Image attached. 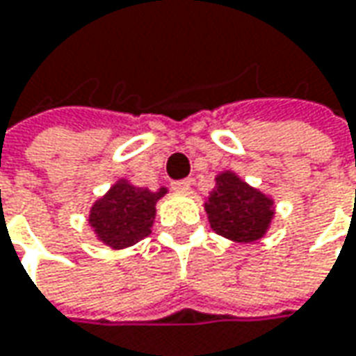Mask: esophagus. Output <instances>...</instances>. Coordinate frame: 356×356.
<instances>
[{
  "label": "esophagus",
  "instance_id": "obj_1",
  "mask_svg": "<svg viewBox=\"0 0 356 356\" xmlns=\"http://www.w3.org/2000/svg\"><path fill=\"white\" fill-rule=\"evenodd\" d=\"M171 189L181 191V193H187L191 189V181L189 179H183V181H173L171 183Z\"/></svg>",
  "mask_w": 356,
  "mask_h": 356
}]
</instances>
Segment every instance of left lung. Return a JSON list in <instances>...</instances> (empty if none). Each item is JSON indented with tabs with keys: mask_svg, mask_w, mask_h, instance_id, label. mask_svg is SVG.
Returning a JSON list of instances; mask_svg holds the SVG:
<instances>
[{
	"mask_svg": "<svg viewBox=\"0 0 356 356\" xmlns=\"http://www.w3.org/2000/svg\"><path fill=\"white\" fill-rule=\"evenodd\" d=\"M215 181V189L204 202L211 228L234 242L262 238L274 218V201L232 171H222Z\"/></svg>",
	"mask_w": 356,
	"mask_h": 356,
	"instance_id": "left-lung-1",
	"label": "left lung"
}]
</instances>
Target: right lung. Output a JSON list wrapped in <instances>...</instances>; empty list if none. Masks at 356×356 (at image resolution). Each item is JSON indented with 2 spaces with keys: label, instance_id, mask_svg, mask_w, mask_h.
<instances>
[{
  "label": "right lung",
  "instance_id": "add662e5",
  "mask_svg": "<svg viewBox=\"0 0 356 356\" xmlns=\"http://www.w3.org/2000/svg\"><path fill=\"white\" fill-rule=\"evenodd\" d=\"M165 193V187L149 191L131 185L128 179H120L90 209L88 222L94 234L114 250L134 246L152 232L155 202Z\"/></svg>",
  "mask_w": 356,
  "mask_h": 356
}]
</instances>
